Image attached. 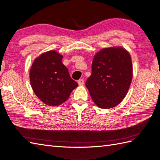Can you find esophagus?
I'll return each mask as SVG.
<instances>
[{"label":"esophagus","mask_w":160,"mask_h":160,"mask_svg":"<svg viewBox=\"0 0 160 160\" xmlns=\"http://www.w3.org/2000/svg\"><path fill=\"white\" fill-rule=\"evenodd\" d=\"M78 83L80 86H82L84 84V80L83 79H80L78 80Z\"/></svg>","instance_id":"1"}]
</instances>
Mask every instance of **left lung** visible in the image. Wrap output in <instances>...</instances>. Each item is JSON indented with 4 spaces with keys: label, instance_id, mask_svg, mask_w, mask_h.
<instances>
[{
    "label": "left lung",
    "instance_id": "obj_1",
    "mask_svg": "<svg viewBox=\"0 0 160 160\" xmlns=\"http://www.w3.org/2000/svg\"><path fill=\"white\" fill-rule=\"evenodd\" d=\"M132 77L130 54L120 47L104 48L94 56L92 73L86 81L94 103L111 108L123 100Z\"/></svg>",
    "mask_w": 160,
    "mask_h": 160
}]
</instances>
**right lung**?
<instances>
[{"label":"right lung","instance_id":"add662e5","mask_svg":"<svg viewBox=\"0 0 160 160\" xmlns=\"http://www.w3.org/2000/svg\"><path fill=\"white\" fill-rule=\"evenodd\" d=\"M55 50L42 53L33 61L29 79L33 92L44 103L56 107L64 102L78 86Z\"/></svg>","mask_w":160,"mask_h":160}]
</instances>
